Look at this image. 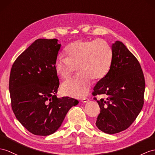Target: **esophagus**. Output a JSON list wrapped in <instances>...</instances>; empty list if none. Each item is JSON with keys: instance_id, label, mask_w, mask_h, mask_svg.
<instances>
[{"instance_id": "1", "label": "esophagus", "mask_w": 155, "mask_h": 155, "mask_svg": "<svg viewBox=\"0 0 155 155\" xmlns=\"http://www.w3.org/2000/svg\"><path fill=\"white\" fill-rule=\"evenodd\" d=\"M89 101V99H87V98H84V99H82L81 100V101L82 102V103H87Z\"/></svg>"}]
</instances>
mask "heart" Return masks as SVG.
I'll use <instances>...</instances> for the list:
<instances>
[{"instance_id":"1","label":"heart","mask_w":155,"mask_h":155,"mask_svg":"<svg viewBox=\"0 0 155 155\" xmlns=\"http://www.w3.org/2000/svg\"><path fill=\"white\" fill-rule=\"evenodd\" d=\"M67 57L56 58L54 68L60 77L68 78L77 68L78 75L64 81L62 91L67 96L81 98L87 95L91 79L98 81L106 76L111 67L113 52L110 45L101 39L78 40L65 48Z\"/></svg>"}]
</instances>
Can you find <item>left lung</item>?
Listing matches in <instances>:
<instances>
[{"label": "left lung", "mask_w": 155, "mask_h": 155, "mask_svg": "<svg viewBox=\"0 0 155 155\" xmlns=\"http://www.w3.org/2000/svg\"><path fill=\"white\" fill-rule=\"evenodd\" d=\"M112 62L106 76L95 86L93 96L97 98L101 112L96 126L108 134H114L129 127L140 113L144 103L145 83L137 59L121 41L112 45Z\"/></svg>", "instance_id": "obj_1"}]
</instances>
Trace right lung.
Here are the masks:
<instances>
[{
  "mask_svg": "<svg viewBox=\"0 0 155 155\" xmlns=\"http://www.w3.org/2000/svg\"><path fill=\"white\" fill-rule=\"evenodd\" d=\"M60 46L56 39H37L15 60L10 71L12 110L21 125L36 135L54 134L70 109L79 103L73 98L56 95L60 83L54 64Z\"/></svg>",
  "mask_w": 155,
  "mask_h": 155,
  "instance_id": "obj_1",
  "label": "right lung"
}]
</instances>
